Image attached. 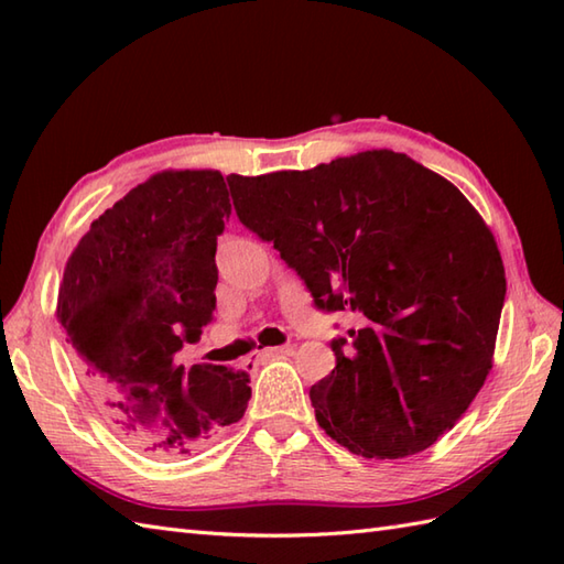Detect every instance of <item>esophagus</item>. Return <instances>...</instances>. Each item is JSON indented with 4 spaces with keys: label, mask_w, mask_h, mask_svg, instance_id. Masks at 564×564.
<instances>
[{
    "label": "esophagus",
    "mask_w": 564,
    "mask_h": 564,
    "mask_svg": "<svg viewBox=\"0 0 564 564\" xmlns=\"http://www.w3.org/2000/svg\"><path fill=\"white\" fill-rule=\"evenodd\" d=\"M291 351H293V346H269V349L257 351L254 358H251V364L259 366V364H263V361H269V358H273V356H283V354H291ZM247 364H249V361H247Z\"/></svg>",
    "instance_id": "esophagus-1"
}]
</instances>
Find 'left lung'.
Returning <instances> with one entry per match:
<instances>
[{"label": "left lung", "mask_w": 564, "mask_h": 564, "mask_svg": "<svg viewBox=\"0 0 564 564\" xmlns=\"http://www.w3.org/2000/svg\"><path fill=\"white\" fill-rule=\"evenodd\" d=\"M247 230L279 249L322 313H351L310 388L317 424L364 458L426 451L492 368L507 279L470 200L402 152L227 176Z\"/></svg>", "instance_id": "obj_1"}]
</instances>
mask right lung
Instances as JSON below:
<instances>
[{"mask_svg": "<svg viewBox=\"0 0 564 564\" xmlns=\"http://www.w3.org/2000/svg\"><path fill=\"white\" fill-rule=\"evenodd\" d=\"M230 210L220 172L154 174L99 215L67 259L57 319L116 429L158 458L239 422L251 398L247 373L174 364L213 319Z\"/></svg>", "mask_w": 564, "mask_h": 564, "instance_id": "1", "label": "right lung"}]
</instances>
